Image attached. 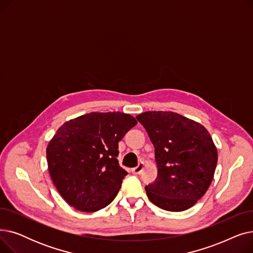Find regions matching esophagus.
Returning a JSON list of instances; mask_svg holds the SVG:
<instances>
[{"label":"esophagus","mask_w":253,"mask_h":253,"mask_svg":"<svg viewBox=\"0 0 253 253\" xmlns=\"http://www.w3.org/2000/svg\"><path fill=\"white\" fill-rule=\"evenodd\" d=\"M144 163L143 162H140L136 167H134V168H132V173L133 174H140L141 172H142V170L144 169Z\"/></svg>","instance_id":"1"}]
</instances>
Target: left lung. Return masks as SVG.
<instances>
[{
    "label": "left lung",
    "mask_w": 253,
    "mask_h": 253,
    "mask_svg": "<svg viewBox=\"0 0 253 253\" xmlns=\"http://www.w3.org/2000/svg\"><path fill=\"white\" fill-rule=\"evenodd\" d=\"M136 119L155 147L158 176L145 187L150 201L167 211L191 208L214 176L217 150L209 132L173 112H145Z\"/></svg>",
    "instance_id": "1"
}]
</instances>
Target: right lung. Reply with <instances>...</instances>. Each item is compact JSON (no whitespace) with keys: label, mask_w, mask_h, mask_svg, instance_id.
<instances>
[{"label":"right lung","mask_w":253,"mask_h":253,"mask_svg":"<svg viewBox=\"0 0 253 253\" xmlns=\"http://www.w3.org/2000/svg\"><path fill=\"white\" fill-rule=\"evenodd\" d=\"M136 124L124 113H90L58 128L46 155L51 179L66 203L95 212L114 200L127 175L117 160L119 141Z\"/></svg>","instance_id":"right-lung-1"}]
</instances>
